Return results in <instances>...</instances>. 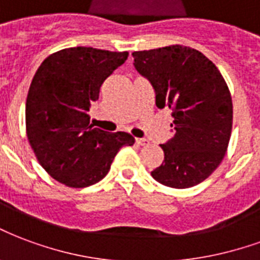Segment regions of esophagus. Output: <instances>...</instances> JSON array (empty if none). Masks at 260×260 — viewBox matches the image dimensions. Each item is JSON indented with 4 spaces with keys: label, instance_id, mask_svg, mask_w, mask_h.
I'll use <instances>...</instances> for the list:
<instances>
[{
    "label": "esophagus",
    "instance_id": "esophagus-1",
    "mask_svg": "<svg viewBox=\"0 0 260 260\" xmlns=\"http://www.w3.org/2000/svg\"><path fill=\"white\" fill-rule=\"evenodd\" d=\"M136 145L147 146V145H149V140H147V139H140V138H138V139H136Z\"/></svg>",
    "mask_w": 260,
    "mask_h": 260
}]
</instances>
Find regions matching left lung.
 Instances as JSON below:
<instances>
[{
	"mask_svg": "<svg viewBox=\"0 0 260 260\" xmlns=\"http://www.w3.org/2000/svg\"><path fill=\"white\" fill-rule=\"evenodd\" d=\"M134 66L155 92L158 109L169 107L172 138L161 145L162 164L151 176L164 186L187 189L222 162L232 135L233 103L218 67L200 51L182 45L132 53Z\"/></svg>",
	"mask_w": 260,
	"mask_h": 260,
	"instance_id": "1",
	"label": "left lung"
}]
</instances>
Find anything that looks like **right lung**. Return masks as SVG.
<instances>
[{
	"label": "right lung",
	"instance_id": "add662e5",
	"mask_svg": "<svg viewBox=\"0 0 260 260\" xmlns=\"http://www.w3.org/2000/svg\"><path fill=\"white\" fill-rule=\"evenodd\" d=\"M128 59V52L77 47L42 61L26 101V131L38 162L69 187H88L105 178L126 132L109 134L89 124V107L102 84Z\"/></svg>",
	"mask_w": 260,
	"mask_h": 260
}]
</instances>
